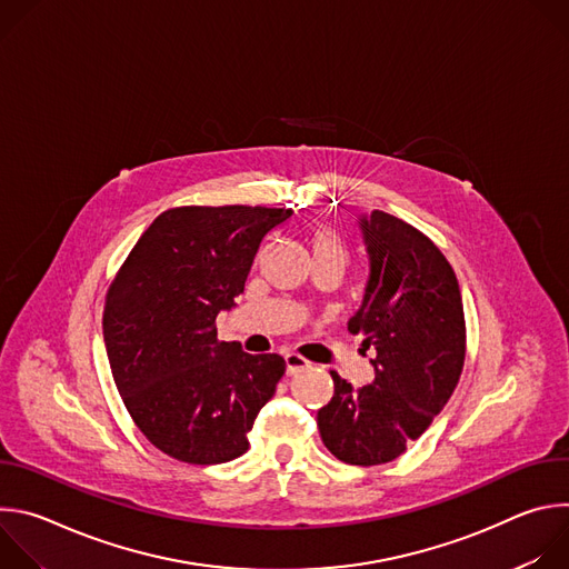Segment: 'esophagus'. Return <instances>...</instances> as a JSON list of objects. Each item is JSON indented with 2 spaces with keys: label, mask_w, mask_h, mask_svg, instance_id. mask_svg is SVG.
Wrapping results in <instances>:
<instances>
[{
  "label": "esophagus",
  "mask_w": 569,
  "mask_h": 569,
  "mask_svg": "<svg viewBox=\"0 0 569 569\" xmlns=\"http://www.w3.org/2000/svg\"><path fill=\"white\" fill-rule=\"evenodd\" d=\"M283 360H286V373H288V376H295V373H299L301 369L308 367V360H303V358L297 356V353H286Z\"/></svg>",
  "instance_id": "34e87169"
}]
</instances>
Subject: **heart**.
<instances>
[{
  "instance_id": "1",
  "label": "heart",
  "mask_w": 569,
  "mask_h": 569,
  "mask_svg": "<svg viewBox=\"0 0 569 569\" xmlns=\"http://www.w3.org/2000/svg\"><path fill=\"white\" fill-rule=\"evenodd\" d=\"M308 242H310L312 257H338V259L347 257L342 238L331 227H315L310 231Z\"/></svg>"
}]
</instances>
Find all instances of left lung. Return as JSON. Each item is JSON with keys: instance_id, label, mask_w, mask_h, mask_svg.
<instances>
[{"instance_id": "8db88e82", "label": "left lung", "mask_w": 569, "mask_h": 569, "mask_svg": "<svg viewBox=\"0 0 569 569\" xmlns=\"http://www.w3.org/2000/svg\"><path fill=\"white\" fill-rule=\"evenodd\" d=\"M358 227L369 277L349 333L376 351L373 380L356 389L331 371L336 391L317 426L340 461L376 466L402 455L450 400L466 323L455 270L426 233L378 209Z\"/></svg>"}]
</instances>
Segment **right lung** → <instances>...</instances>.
Here are the masks:
<instances>
[{"instance_id": "1", "label": "right lung", "mask_w": 569, "mask_h": 569, "mask_svg": "<svg viewBox=\"0 0 569 569\" xmlns=\"http://www.w3.org/2000/svg\"><path fill=\"white\" fill-rule=\"evenodd\" d=\"M292 209L178 207L141 233L106 297L103 340L117 389L146 439L187 463L248 452V432L286 371L277 353L220 342L263 238Z\"/></svg>"}]
</instances>
